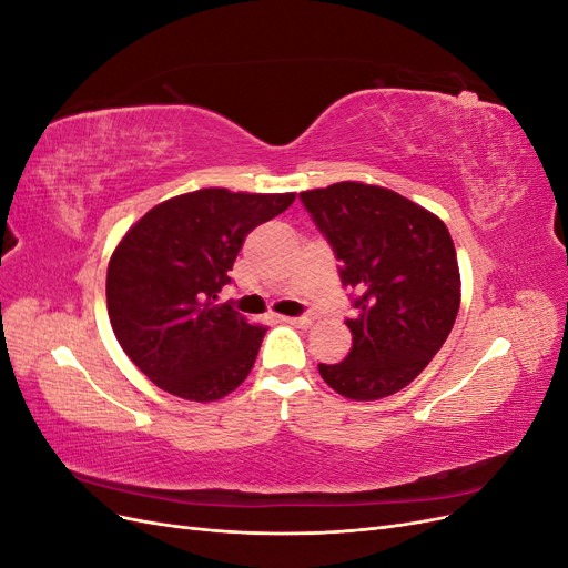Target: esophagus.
Segmentation results:
<instances>
[{
	"instance_id": "esophagus-1",
	"label": "esophagus",
	"mask_w": 568,
	"mask_h": 568,
	"mask_svg": "<svg viewBox=\"0 0 568 568\" xmlns=\"http://www.w3.org/2000/svg\"><path fill=\"white\" fill-rule=\"evenodd\" d=\"M282 322H288V324H294V326H311V324L315 322V317H313V315H303V317H282Z\"/></svg>"
}]
</instances>
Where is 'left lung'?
I'll return each instance as SVG.
<instances>
[{"instance_id":"obj_1","label":"left lung","mask_w":568,"mask_h":568,"mask_svg":"<svg viewBox=\"0 0 568 568\" xmlns=\"http://www.w3.org/2000/svg\"><path fill=\"white\" fill-rule=\"evenodd\" d=\"M305 211L332 244L343 286H353V348L322 379L351 400L398 393L453 332L459 267L445 222L390 189L336 182L301 192Z\"/></svg>"}]
</instances>
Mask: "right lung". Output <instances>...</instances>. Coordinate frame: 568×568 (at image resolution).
<instances>
[{
	"instance_id": "add662e5",
	"label": "right lung",
	"mask_w": 568,
	"mask_h": 568,
	"mask_svg": "<svg viewBox=\"0 0 568 568\" xmlns=\"http://www.w3.org/2000/svg\"><path fill=\"white\" fill-rule=\"evenodd\" d=\"M296 194L199 189L168 199L128 230L106 272V307L120 348L159 388L211 403L242 384L265 326L217 303L251 230Z\"/></svg>"
}]
</instances>
